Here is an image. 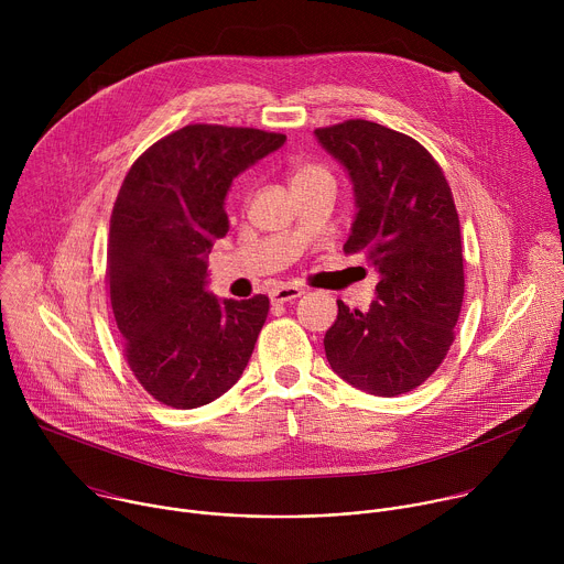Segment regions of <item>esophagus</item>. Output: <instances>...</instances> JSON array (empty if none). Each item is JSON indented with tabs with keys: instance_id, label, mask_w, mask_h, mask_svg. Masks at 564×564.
Here are the masks:
<instances>
[{
	"instance_id": "1",
	"label": "esophagus",
	"mask_w": 564,
	"mask_h": 564,
	"mask_svg": "<svg viewBox=\"0 0 564 564\" xmlns=\"http://www.w3.org/2000/svg\"><path fill=\"white\" fill-rule=\"evenodd\" d=\"M303 294L301 288H294V285H276L272 292H270V299L272 303H288V301H294Z\"/></svg>"
}]
</instances>
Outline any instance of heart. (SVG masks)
I'll return each mask as SVG.
<instances>
[{
    "label": "heart",
    "mask_w": 564,
    "mask_h": 564,
    "mask_svg": "<svg viewBox=\"0 0 564 564\" xmlns=\"http://www.w3.org/2000/svg\"><path fill=\"white\" fill-rule=\"evenodd\" d=\"M318 174H326V172L321 170V167H316V165H296V167L292 170V185L303 183V181H310V178H314V176H318Z\"/></svg>",
    "instance_id": "b5f03b06"
}]
</instances>
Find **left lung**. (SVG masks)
Returning a JSON list of instances; mask_svg holds the SVG:
<instances>
[{"instance_id": "8db88e82", "label": "left lung", "mask_w": 564, "mask_h": 564, "mask_svg": "<svg viewBox=\"0 0 564 564\" xmlns=\"http://www.w3.org/2000/svg\"><path fill=\"white\" fill-rule=\"evenodd\" d=\"M355 192L346 254L379 272L368 310L337 301L324 346L350 386L394 397L424 383L444 361L464 299L459 218L435 158L411 135L370 120L314 129Z\"/></svg>"}]
</instances>
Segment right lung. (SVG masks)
I'll use <instances>...</instances> for the list:
<instances>
[{
  "instance_id": "1",
  "label": "right lung",
  "mask_w": 564,
  "mask_h": 564,
  "mask_svg": "<svg viewBox=\"0 0 564 564\" xmlns=\"http://www.w3.org/2000/svg\"><path fill=\"white\" fill-rule=\"evenodd\" d=\"M283 133L187 124L131 165L113 205L107 283L124 357L172 409H198L243 375L270 299L207 292V257L229 229L231 181L283 147Z\"/></svg>"
}]
</instances>
